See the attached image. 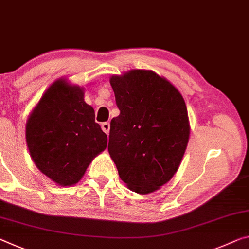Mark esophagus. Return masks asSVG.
<instances>
[{
  "label": "esophagus",
  "mask_w": 249,
  "mask_h": 249,
  "mask_svg": "<svg viewBox=\"0 0 249 249\" xmlns=\"http://www.w3.org/2000/svg\"><path fill=\"white\" fill-rule=\"evenodd\" d=\"M101 126H102V129H103V132H105L108 135V133H109V123H108V122H104V123H102Z\"/></svg>",
  "instance_id": "1"
}]
</instances>
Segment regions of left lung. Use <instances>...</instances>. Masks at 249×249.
Here are the masks:
<instances>
[{
    "label": "left lung",
    "mask_w": 249,
    "mask_h": 249,
    "mask_svg": "<svg viewBox=\"0 0 249 249\" xmlns=\"http://www.w3.org/2000/svg\"><path fill=\"white\" fill-rule=\"evenodd\" d=\"M109 83L120 115L110 121L108 153L131 191L149 194L174 176L186 151V104L171 82L132 70Z\"/></svg>",
    "instance_id": "1"
}]
</instances>
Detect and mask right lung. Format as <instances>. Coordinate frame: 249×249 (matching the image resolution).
Masks as SVG:
<instances>
[{
  "label": "right lung",
  "instance_id": "right-lung-1",
  "mask_svg": "<svg viewBox=\"0 0 249 249\" xmlns=\"http://www.w3.org/2000/svg\"><path fill=\"white\" fill-rule=\"evenodd\" d=\"M25 136L36 167L61 186L76 184L107 146V135L85 103L84 90L65 78L43 94L26 122Z\"/></svg>",
  "mask_w": 249,
  "mask_h": 249
}]
</instances>
